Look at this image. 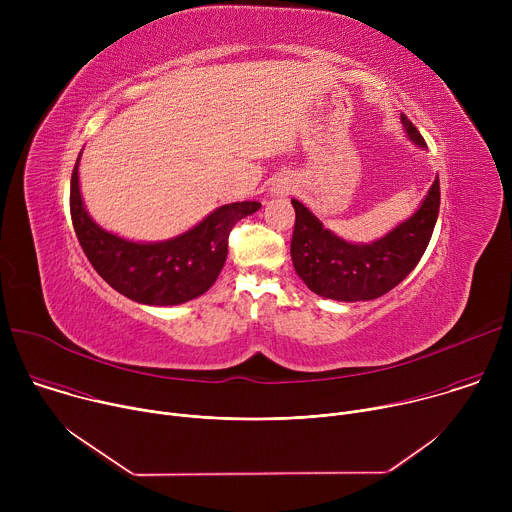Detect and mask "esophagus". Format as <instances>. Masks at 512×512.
Masks as SVG:
<instances>
[{
    "mask_svg": "<svg viewBox=\"0 0 512 512\" xmlns=\"http://www.w3.org/2000/svg\"><path fill=\"white\" fill-rule=\"evenodd\" d=\"M289 190H291V186H289L287 182H279L277 186H273V192H275L277 196H279V194H281V196H283V194H289Z\"/></svg>",
    "mask_w": 512,
    "mask_h": 512,
    "instance_id": "obj_1",
    "label": "esophagus"
}]
</instances>
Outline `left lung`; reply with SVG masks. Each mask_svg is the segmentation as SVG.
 I'll return each mask as SVG.
<instances>
[{"mask_svg": "<svg viewBox=\"0 0 512 512\" xmlns=\"http://www.w3.org/2000/svg\"><path fill=\"white\" fill-rule=\"evenodd\" d=\"M407 137L427 148L417 127L401 113ZM291 235V261L296 273L314 294L338 302L377 300L399 285L425 253L437 214H440V178H435L415 214L373 243H348L324 229L322 221L300 200Z\"/></svg>", "mask_w": 512, "mask_h": 512, "instance_id": "left-lung-1", "label": "left lung"}]
</instances>
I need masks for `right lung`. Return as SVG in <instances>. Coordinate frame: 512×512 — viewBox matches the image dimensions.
Listing matches in <instances>:
<instances>
[{"instance_id": "right-lung-1", "label": "right lung", "mask_w": 512, "mask_h": 512, "mask_svg": "<svg viewBox=\"0 0 512 512\" xmlns=\"http://www.w3.org/2000/svg\"><path fill=\"white\" fill-rule=\"evenodd\" d=\"M79 160L70 178V216L77 239L95 271L125 298L148 306L190 302L216 281L229 235L261 202H231L210 212L194 229L160 243H133L101 229L85 210L79 188Z\"/></svg>"}]
</instances>
